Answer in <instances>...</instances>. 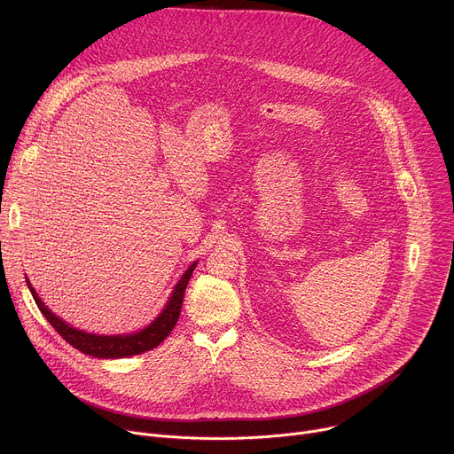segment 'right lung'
<instances>
[{
  "mask_svg": "<svg viewBox=\"0 0 454 454\" xmlns=\"http://www.w3.org/2000/svg\"><path fill=\"white\" fill-rule=\"evenodd\" d=\"M196 266H198V262H193L183 273V277L176 284L165 309L158 314V317L151 323V325H147L140 333L125 334V336H98V334H90V333H84V331H79V329L68 325L67 321H62L59 316H55L43 303V300L37 296V293L32 287V284L28 282V278H27V286H28L39 310L50 321V325L72 347H75L82 354H88V356H93V357L120 359V357H129V356H138V354H144L147 350L156 348L172 333V329L176 327V323H177L179 312H181L184 289H186L188 280L192 277V271L196 270Z\"/></svg>",
  "mask_w": 454,
  "mask_h": 454,
  "instance_id": "add662e5",
  "label": "right lung"
}]
</instances>
